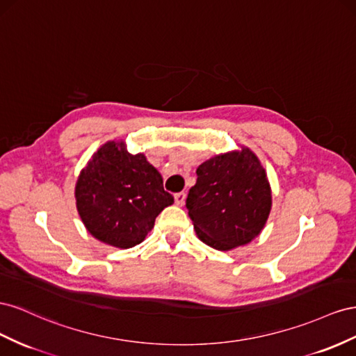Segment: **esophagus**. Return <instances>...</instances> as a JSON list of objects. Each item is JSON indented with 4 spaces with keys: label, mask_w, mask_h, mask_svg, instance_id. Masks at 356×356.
<instances>
[{
    "label": "esophagus",
    "mask_w": 356,
    "mask_h": 356,
    "mask_svg": "<svg viewBox=\"0 0 356 356\" xmlns=\"http://www.w3.org/2000/svg\"><path fill=\"white\" fill-rule=\"evenodd\" d=\"M185 200H186L185 192H177V194H175V201H176L177 206H184Z\"/></svg>",
    "instance_id": "1"
}]
</instances>
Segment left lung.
<instances>
[{
    "label": "left lung",
    "instance_id": "8db88e82",
    "mask_svg": "<svg viewBox=\"0 0 356 356\" xmlns=\"http://www.w3.org/2000/svg\"><path fill=\"white\" fill-rule=\"evenodd\" d=\"M186 209L198 238L210 248L229 250L248 245L270 215L271 189L266 170L248 147L202 162Z\"/></svg>",
    "mask_w": 356,
    "mask_h": 356
}]
</instances>
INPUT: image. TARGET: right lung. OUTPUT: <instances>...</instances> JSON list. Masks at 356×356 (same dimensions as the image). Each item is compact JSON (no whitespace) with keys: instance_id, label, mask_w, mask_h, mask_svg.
I'll list each match as a JSON object with an SVG mask.
<instances>
[{"instance_id":"obj_1","label":"right lung","mask_w":356,"mask_h":356,"mask_svg":"<svg viewBox=\"0 0 356 356\" xmlns=\"http://www.w3.org/2000/svg\"><path fill=\"white\" fill-rule=\"evenodd\" d=\"M76 202L90 234L128 249L146 238L156 216L175 198L143 154L131 155L118 141H108L80 172Z\"/></svg>"}]
</instances>
